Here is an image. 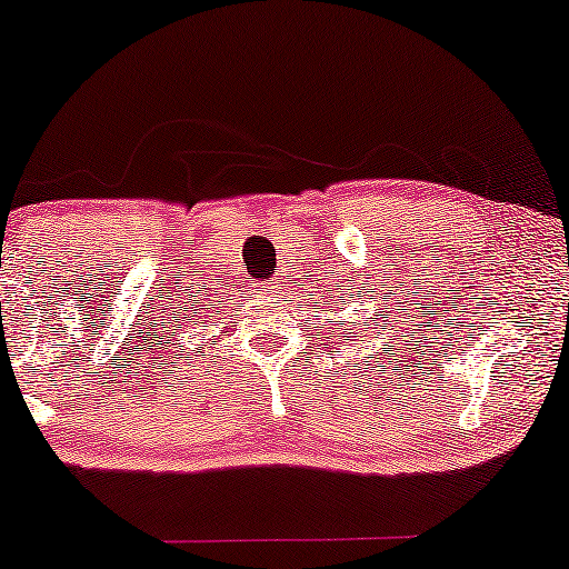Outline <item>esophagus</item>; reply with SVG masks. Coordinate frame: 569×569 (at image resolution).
Listing matches in <instances>:
<instances>
[{"label": "esophagus", "instance_id": "34e87169", "mask_svg": "<svg viewBox=\"0 0 569 569\" xmlns=\"http://www.w3.org/2000/svg\"><path fill=\"white\" fill-rule=\"evenodd\" d=\"M278 289H280V286H278V280H276V283H262V286H259L257 293L262 299H272V297H278V293H280Z\"/></svg>", "mask_w": 569, "mask_h": 569}]
</instances>
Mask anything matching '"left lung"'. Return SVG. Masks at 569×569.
<instances>
[{
	"mask_svg": "<svg viewBox=\"0 0 569 569\" xmlns=\"http://www.w3.org/2000/svg\"><path fill=\"white\" fill-rule=\"evenodd\" d=\"M341 326H345V320H341Z\"/></svg>",
	"mask_w": 569,
	"mask_h": 569,
	"instance_id": "left-lung-1",
	"label": "left lung"
}]
</instances>
